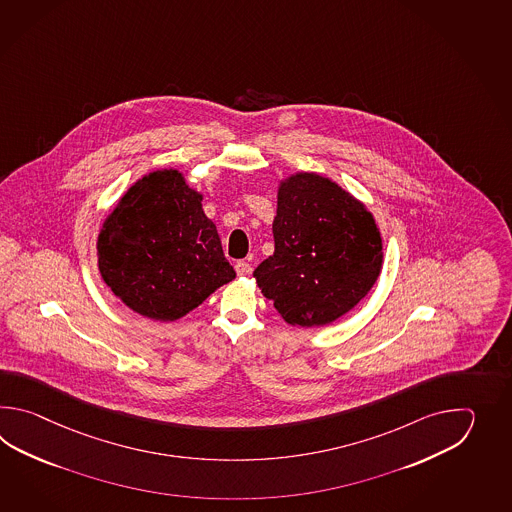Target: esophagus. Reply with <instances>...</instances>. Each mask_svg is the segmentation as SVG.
Segmentation results:
<instances>
[{
	"instance_id": "34e87169",
	"label": "esophagus",
	"mask_w": 512,
	"mask_h": 512,
	"mask_svg": "<svg viewBox=\"0 0 512 512\" xmlns=\"http://www.w3.org/2000/svg\"><path fill=\"white\" fill-rule=\"evenodd\" d=\"M251 271L252 267L249 261L241 260L236 263V272H238V276H249Z\"/></svg>"
}]
</instances>
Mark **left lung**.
I'll return each mask as SVG.
<instances>
[{
	"label": "left lung",
	"mask_w": 512,
	"mask_h": 512,
	"mask_svg": "<svg viewBox=\"0 0 512 512\" xmlns=\"http://www.w3.org/2000/svg\"><path fill=\"white\" fill-rule=\"evenodd\" d=\"M274 252L254 278L291 326H327L370 293L382 269L381 230L368 207L329 177L278 181Z\"/></svg>",
	"instance_id": "left-lung-1"
}]
</instances>
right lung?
<instances>
[{"mask_svg": "<svg viewBox=\"0 0 512 512\" xmlns=\"http://www.w3.org/2000/svg\"><path fill=\"white\" fill-rule=\"evenodd\" d=\"M98 271L131 311L174 322L236 278L203 194L175 168L142 175L109 212L97 240Z\"/></svg>", "mask_w": 512, "mask_h": 512, "instance_id": "1", "label": "right lung"}]
</instances>
